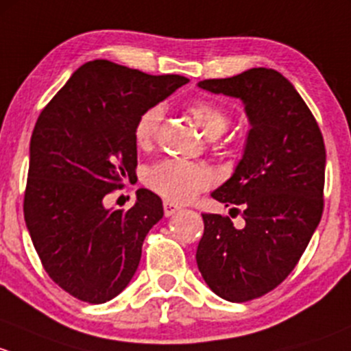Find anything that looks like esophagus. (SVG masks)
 Instances as JSON below:
<instances>
[{"label": "esophagus", "instance_id": "obj_1", "mask_svg": "<svg viewBox=\"0 0 351 351\" xmlns=\"http://www.w3.org/2000/svg\"><path fill=\"white\" fill-rule=\"evenodd\" d=\"M179 206L174 204V202H169V201H164V215L165 216H172L174 213L179 211Z\"/></svg>", "mask_w": 351, "mask_h": 351}]
</instances>
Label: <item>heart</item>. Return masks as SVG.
Segmentation results:
<instances>
[{
    "instance_id": "obj_1",
    "label": "heart",
    "mask_w": 351,
    "mask_h": 351,
    "mask_svg": "<svg viewBox=\"0 0 351 351\" xmlns=\"http://www.w3.org/2000/svg\"><path fill=\"white\" fill-rule=\"evenodd\" d=\"M194 121L208 138L215 140L230 128L228 111L211 101H194L187 108ZM162 121V108L152 106L136 118L133 136L138 149H150L157 138ZM215 177L208 167L179 158H165L147 171L145 184L150 191L171 202H187L208 189Z\"/></svg>"
}]
</instances>
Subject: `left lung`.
<instances>
[{
    "mask_svg": "<svg viewBox=\"0 0 351 351\" xmlns=\"http://www.w3.org/2000/svg\"><path fill=\"white\" fill-rule=\"evenodd\" d=\"M199 88L240 97L250 120L243 158L213 193L228 216L202 213L196 262L206 284L230 302L274 291L294 270L319 225L326 149L316 118L294 86L274 69L255 67ZM233 218V216H231Z\"/></svg>",
    "mask_w": 351,
    "mask_h": 351,
    "instance_id": "obj_1",
    "label": "left lung"
}]
</instances>
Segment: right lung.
<instances>
[{
	"mask_svg": "<svg viewBox=\"0 0 351 351\" xmlns=\"http://www.w3.org/2000/svg\"><path fill=\"white\" fill-rule=\"evenodd\" d=\"M189 82L91 60L50 99L35 123L23 215L50 279L75 299L101 304L132 280L162 201L136 191L130 209L104 197L136 171V118Z\"/></svg>",
	"mask_w": 351,
	"mask_h": 351,
	"instance_id": "1",
	"label": "right lung"
}]
</instances>
